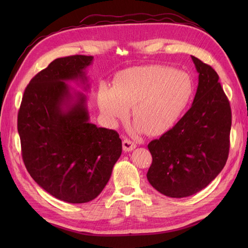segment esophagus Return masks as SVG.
<instances>
[{
    "label": "esophagus",
    "mask_w": 248,
    "mask_h": 248,
    "mask_svg": "<svg viewBox=\"0 0 248 248\" xmlns=\"http://www.w3.org/2000/svg\"><path fill=\"white\" fill-rule=\"evenodd\" d=\"M136 148H137L136 142H133L130 140H127V139L123 140V150L125 152L132 151V150L136 149Z\"/></svg>",
    "instance_id": "1"
}]
</instances>
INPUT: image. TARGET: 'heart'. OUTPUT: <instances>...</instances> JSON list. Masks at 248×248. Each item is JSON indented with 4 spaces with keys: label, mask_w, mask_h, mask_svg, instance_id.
<instances>
[{
    "label": "heart",
    "mask_w": 248,
    "mask_h": 248,
    "mask_svg": "<svg viewBox=\"0 0 248 248\" xmlns=\"http://www.w3.org/2000/svg\"><path fill=\"white\" fill-rule=\"evenodd\" d=\"M192 95L188 74L166 65H149L118 74L111 89L102 86L98 106L112 123L124 119L131 108L133 131L159 136L177 123Z\"/></svg>",
    "instance_id": "1"
}]
</instances>
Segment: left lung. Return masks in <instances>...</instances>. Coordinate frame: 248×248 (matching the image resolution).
<instances>
[{
  "instance_id": "1",
  "label": "left lung",
  "mask_w": 248,
  "mask_h": 248,
  "mask_svg": "<svg viewBox=\"0 0 248 248\" xmlns=\"http://www.w3.org/2000/svg\"><path fill=\"white\" fill-rule=\"evenodd\" d=\"M199 86L188 111L171 129L149 142L152 164L149 183L164 196L185 198L207 187L226 166L232 111L219 77L211 66L191 57Z\"/></svg>"
}]
</instances>
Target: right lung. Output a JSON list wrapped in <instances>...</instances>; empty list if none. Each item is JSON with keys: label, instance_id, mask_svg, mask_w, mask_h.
<instances>
[{"label": "right lung", "instance_id": "1", "mask_svg": "<svg viewBox=\"0 0 248 248\" xmlns=\"http://www.w3.org/2000/svg\"><path fill=\"white\" fill-rule=\"evenodd\" d=\"M92 61L82 55L54 60L27 86L17 115L29 174L52 197L71 204L98 197L122 153L118 132L90 123L86 96L72 94L65 82L86 84Z\"/></svg>", "mask_w": 248, "mask_h": 248}]
</instances>
